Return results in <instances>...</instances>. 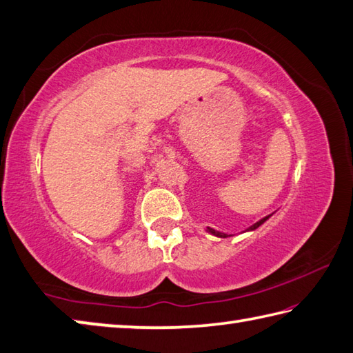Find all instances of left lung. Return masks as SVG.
<instances>
[{"mask_svg":"<svg viewBox=\"0 0 353 353\" xmlns=\"http://www.w3.org/2000/svg\"><path fill=\"white\" fill-rule=\"evenodd\" d=\"M271 216H272V214H269V216H266V217H263L261 220H259L257 223H254L252 226L248 228L246 231H254V230H257V228H259L260 225H263V223L266 222V220H268L269 217H271ZM208 231L212 234V236H217V237H228V234H225V232H220V231H216V230H211V228H208ZM243 232H245V231H243Z\"/></svg>","mask_w":353,"mask_h":353,"instance_id":"left-lung-1","label":"left lung"}]
</instances>
